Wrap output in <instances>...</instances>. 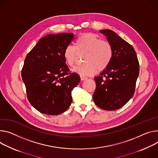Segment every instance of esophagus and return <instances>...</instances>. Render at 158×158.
<instances>
[{
    "label": "esophagus",
    "mask_w": 158,
    "mask_h": 158,
    "mask_svg": "<svg viewBox=\"0 0 158 158\" xmlns=\"http://www.w3.org/2000/svg\"><path fill=\"white\" fill-rule=\"evenodd\" d=\"M80 77H81V81H85V80L88 79V78L86 77H85L84 76H80Z\"/></svg>",
    "instance_id": "obj_1"
}]
</instances>
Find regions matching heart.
Wrapping results in <instances>:
<instances>
[{"mask_svg": "<svg viewBox=\"0 0 158 158\" xmlns=\"http://www.w3.org/2000/svg\"><path fill=\"white\" fill-rule=\"evenodd\" d=\"M87 53L83 65L74 67L73 70L81 76H91L98 70H105L113 58V48L110 43L91 33H84L76 40V47L68 45L64 51L66 64L73 66L77 53Z\"/></svg>", "mask_w": 158, "mask_h": 158, "instance_id": "heart-1", "label": "heart"}]
</instances>
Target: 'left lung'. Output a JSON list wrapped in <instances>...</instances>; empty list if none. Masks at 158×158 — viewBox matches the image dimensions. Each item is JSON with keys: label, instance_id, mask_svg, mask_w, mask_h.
<instances>
[{"label": "left lung", "instance_id": "8db88e82", "mask_svg": "<svg viewBox=\"0 0 158 158\" xmlns=\"http://www.w3.org/2000/svg\"><path fill=\"white\" fill-rule=\"evenodd\" d=\"M113 48L109 66L94 77L96 88L93 94L95 104L105 110H116L133 96L139 74V64L133 47L110 30H99Z\"/></svg>", "mask_w": 158, "mask_h": 158}]
</instances>
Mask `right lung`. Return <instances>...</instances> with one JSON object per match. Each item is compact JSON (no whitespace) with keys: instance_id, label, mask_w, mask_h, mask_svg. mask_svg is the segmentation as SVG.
I'll use <instances>...</instances> for the list:
<instances>
[{"instance_id":"right-lung-1","label":"right lung","mask_w":158,"mask_h":158,"mask_svg":"<svg viewBox=\"0 0 158 158\" xmlns=\"http://www.w3.org/2000/svg\"><path fill=\"white\" fill-rule=\"evenodd\" d=\"M74 37L67 33L47 35L26 56L22 79L28 100L40 113L57 115L71 105L72 91L81 79L77 74L69 73L64 51Z\"/></svg>"}]
</instances>
